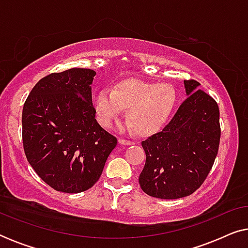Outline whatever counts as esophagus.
<instances>
[{"label": "esophagus", "instance_id": "esophagus-1", "mask_svg": "<svg viewBox=\"0 0 248 248\" xmlns=\"http://www.w3.org/2000/svg\"><path fill=\"white\" fill-rule=\"evenodd\" d=\"M118 142H120V143H121V144H123V145H131V144H133V143H134L133 141L125 140V139H120V140H118Z\"/></svg>", "mask_w": 248, "mask_h": 248}]
</instances>
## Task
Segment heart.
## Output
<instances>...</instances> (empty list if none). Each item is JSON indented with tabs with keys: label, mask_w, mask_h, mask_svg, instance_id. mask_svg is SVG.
<instances>
[{
	"label": "heart",
	"mask_w": 248,
	"mask_h": 248,
	"mask_svg": "<svg viewBox=\"0 0 248 248\" xmlns=\"http://www.w3.org/2000/svg\"><path fill=\"white\" fill-rule=\"evenodd\" d=\"M176 91L168 83H149L126 80L115 89L104 88L94 99L97 120L110 126L127 108L128 127H135L140 135H151L164 126L174 109Z\"/></svg>",
	"instance_id": "1"
}]
</instances>
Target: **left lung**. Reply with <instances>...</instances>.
I'll list each match as a JSON object with an SVG mask.
<instances>
[{"instance_id": "1", "label": "left lung", "mask_w": 248, "mask_h": 248, "mask_svg": "<svg viewBox=\"0 0 248 248\" xmlns=\"http://www.w3.org/2000/svg\"><path fill=\"white\" fill-rule=\"evenodd\" d=\"M184 86L188 97L171 121L141 142L147 158L139 183L142 191L157 199L174 200L194 193L208 177L218 154V104L198 90V81L185 80Z\"/></svg>"}]
</instances>
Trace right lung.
Listing matches in <instances>:
<instances>
[{
    "label": "right lung",
    "mask_w": 248,
    "mask_h": 248,
    "mask_svg": "<svg viewBox=\"0 0 248 248\" xmlns=\"http://www.w3.org/2000/svg\"><path fill=\"white\" fill-rule=\"evenodd\" d=\"M96 72L74 67L40 79L22 109L27 160L46 184L80 193L96 184L117 139L96 120L91 83Z\"/></svg>",
    "instance_id": "1"
}]
</instances>
